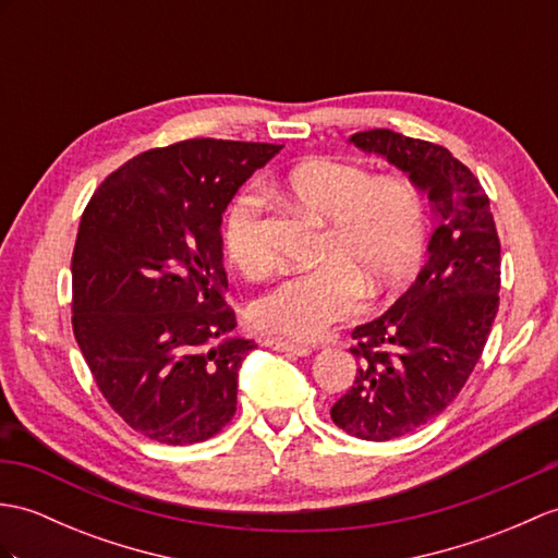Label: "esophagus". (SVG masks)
I'll use <instances>...</instances> for the list:
<instances>
[{
	"instance_id": "obj_1",
	"label": "esophagus",
	"mask_w": 558,
	"mask_h": 558,
	"mask_svg": "<svg viewBox=\"0 0 558 558\" xmlns=\"http://www.w3.org/2000/svg\"><path fill=\"white\" fill-rule=\"evenodd\" d=\"M264 344L268 349H276V352H284V354H292V356H308L311 354V347L296 344V342H290V340H280V338H266Z\"/></svg>"
}]
</instances>
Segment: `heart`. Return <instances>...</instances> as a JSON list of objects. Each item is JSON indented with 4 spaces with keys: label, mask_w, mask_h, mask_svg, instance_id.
<instances>
[{
    "label": "heart",
    "mask_w": 558,
    "mask_h": 558,
    "mask_svg": "<svg viewBox=\"0 0 558 558\" xmlns=\"http://www.w3.org/2000/svg\"><path fill=\"white\" fill-rule=\"evenodd\" d=\"M282 190L326 223L318 268L276 282L250 304L258 330L290 340H318L335 323L359 314L371 296L399 290L416 274L425 247L427 216L409 180L373 178L352 163L311 159L282 178ZM264 199L240 190L220 226L226 256L250 276L268 268Z\"/></svg>",
    "instance_id": "obj_1"
}]
</instances>
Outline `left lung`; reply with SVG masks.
Returning a JSON list of instances; mask_svg holds the SVG:
<instances>
[{
	"label": "left lung",
	"instance_id": "obj_1",
	"mask_svg": "<svg viewBox=\"0 0 558 558\" xmlns=\"http://www.w3.org/2000/svg\"><path fill=\"white\" fill-rule=\"evenodd\" d=\"M349 145L409 173L437 218L411 288L352 330L356 380L330 409L349 435L385 442L439 416L469 380L499 308L501 244L481 180L449 149L387 128Z\"/></svg>",
	"mask_w": 558,
	"mask_h": 558
}]
</instances>
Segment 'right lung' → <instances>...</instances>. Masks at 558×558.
Here are the masks:
<instances>
[{
    "label": "right lung",
    "mask_w": 558,
    "mask_h": 558,
    "mask_svg": "<svg viewBox=\"0 0 558 558\" xmlns=\"http://www.w3.org/2000/svg\"><path fill=\"white\" fill-rule=\"evenodd\" d=\"M280 149L211 137L149 149L104 180L81 218L77 347L111 409L161 445L204 442L235 416L256 344L232 335L220 223Z\"/></svg>",
    "instance_id": "add662e5"
}]
</instances>
